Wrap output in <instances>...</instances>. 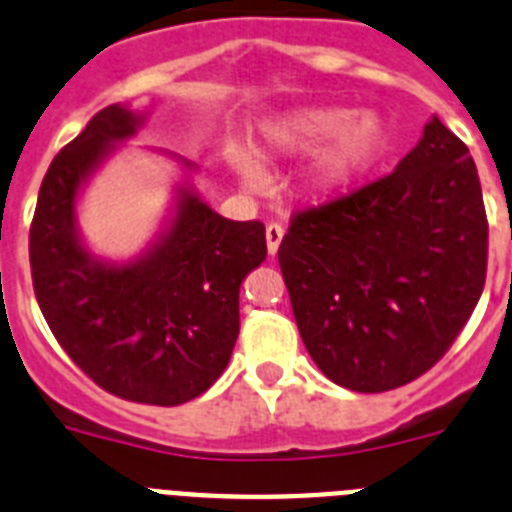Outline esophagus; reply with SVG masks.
I'll return each instance as SVG.
<instances>
[{
	"mask_svg": "<svg viewBox=\"0 0 512 512\" xmlns=\"http://www.w3.org/2000/svg\"><path fill=\"white\" fill-rule=\"evenodd\" d=\"M283 234H285L283 224H278V222L267 224L265 237H267V252H270V255H275V252H278L280 242H283Z\"/></svg>",
	"mask_w": 512,
	"mask_h": 512,
	"instance_id": "obj_1",
	"label": "esophagus"
}]
</instances>
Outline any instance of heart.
Here are the masks:
<instances>
[{"instance_id": "heart-1", "label": "heart", "mask_w": 512, "mask_h": 512, "mask_svg": "<svg viewBox=\"0 0 512 512\" xmlns=\"http://www.w3.org/2000/svg\"><path fill=\"white\" fill-rule=\"evenodd\" d=\"M388 130L370 112L354 114L347 107H306L285 114L265 132L262 153L267 158H296L316 150L306 173V188L319 196L347 191L352 183L382 158ZM250 183L260 181V170L242 165Z\"/></svg>"}]
</instances>
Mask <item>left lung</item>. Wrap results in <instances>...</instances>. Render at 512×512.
Returning a JSON list of instances; mask_svg holds the SVG:
<instances>
[{
  "mask_svg": "<svg viewBox=\"0 0 512 512\" xmlns=\"http://www.w3.org/2000/svg\"><path fill=\"white\" fill-rule=\"evenodd\" d=\"M278 262L329 380L385 393L421 377L485 288L487 214L467 145L434 117L393 173L290 216Z\"/></svg>",
  "mask_w": 512,
  "mask_h": 512,
  "instance_id": "8db88e82",
  "label": "left lung"
}]
</instances>
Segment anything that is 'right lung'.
<instances>
[{"label":"right lung","mask_w":512,"mask_h":512,"mask_svg":"<svg viewBox=\"0 0 512 512\" xmlns=\"http://www.w3.org/2000/svg\"><path fill=\"white\" fill-rule=\"evenodd\" d=\"M137 124L112 104L53 158L30 224L32 288L58 344L99 388L132 403L181 405L229 365L239 285L265 260V224L229 222L181 188L155 250L130 265L94 260L76 234L78 188Z\"/></svg>","instance_id":"1"}]
</instances>
